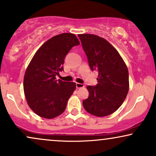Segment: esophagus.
<instances>
[{
	"label": "esophagus",
	"mask_w": 156,
	"mask_h": 156,
	"mask_svg": "<svg viewBox=\"0 0 156 156\" xmlns=\"http://www.w3.org/2000/svg\"><path fill=\"white\" fill-rule=\"evenodd\" d=\"M84 84L83 83H76V88L77 89H81V88L84 87Z\"/></svg>",
	"instance_id": "34e87169"
}]
</instances>
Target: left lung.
<instances>
[{
  "mask_svg": "<svg viewBox=\"0 0 156 156\" xmlns=\"http://www.w3.org/2000/svg\"><path fill=\"white\" fill-rule=\"evenodd\" d=\"M91 70L98 71L96 86H88L83 101L88 112L97 117L113 113L124 102L129 89V71L118 51L108 41L93 34L78 35Z\"/></svg>",
  "mask_w": 156,
  "mask_h": 156,
  "instance_id": "8db88e82",
  "label": "left lung"
}]
</instances>
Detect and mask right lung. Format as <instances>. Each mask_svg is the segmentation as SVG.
Here are the masks:
<instances>
[{
	"instance_id": "right-lung-1",
	"label": "right lung",
	"mask_w": 156,
	"mask_h": 156,
	"mask_svg": "<svg viewBox=\"0 0 156 156\" xmlns=\"http://www.w3.org/2000/svg\"><path fill=\"white\" fill-rule=\"evenodd\" d=\"M79 44L74 34L62 33L45 42L33 56L24 74V92L28 105L37 115L51 119L65 111L76 84L57 80L56 76L63 70L67 53Z\"/></svg>"
}]
</instances>
